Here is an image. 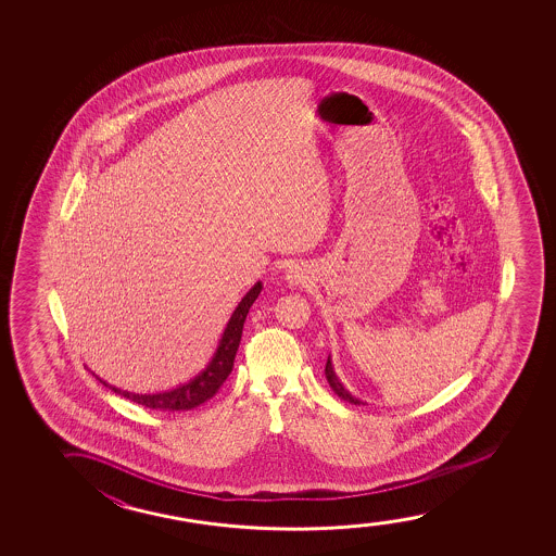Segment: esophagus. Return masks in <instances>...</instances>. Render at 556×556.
Returning a JSON list of instances; mask_svg holds the SVG:
<instances>
[{
  "instance_id": "1",
  "label": "esophagus",
  "mask_w": 556,
  "mask_h": 556,
  "mask_svg": "<svg viewBox=\"0 0 556 556\" xmlns=\"http://www.w3.org/2000/svg\"><path fill=\"white\" fill-rule=\"evenodd\" d=\"M285 279L292 287H302L304 282L309 281V271H307V267L302 266V264H292V266L287 267V271H285Z\"/></svg>"
}]
</instances>
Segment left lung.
Returning <instances> with one entry per match:
<instances>
[{
  "label": "left lung",
  "mask_w": 556,
  "mask_h": 556,
  "mask_svg": "<svg viewBox=\"0 0 556 556\" xmlns=\"http://www.w3.org/2000/svg\"><path fill=\"white\" fill-rule=\"evenodd\" d=\"M325 376H327L328 386L332 388V391H334L336 395L340 396V399H343V401H348V403L361 404L358 399H355V396L351 395L348 389L343 388L342 381L338 380V376H336L334 366H332V361H330V357L327 358Z\"/></svg>",
  "instance_id": "1"
}]
</instances>
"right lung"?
I'll return each mask as SVG.
<instances>
[{"label":"right lung","instance_id":"add662e5","mask_svg":"<svg viewBox=\"0 0 556 556\" xmlns=\"http://www.w3.org/2000/svg\"><path fill=\"white\" fill-rule=\"evenodd\" d=\"M260 290H262V282L258 281L244 294L243 300L237 305L236 312L231 313V317H229L228 327L222 334L213 361L206 365L203 372L198 374L188 383L170 389V391H163V393L140 395V393H129V391H122V389L114 388V386H108L106 381H102L100 378L99 380L117 395L125 396L132 403L142 404V406L152 408V410H191L199 404L205 403L211 396L216 395V391L220 389L224 381L228 380L229 374L233 370V361H236V353L239 350L241 334H243L244 319H247V313L254 304V300L258 298Z\"/></svg>","mask_w":556,"mask_h":556}]
</instances>
